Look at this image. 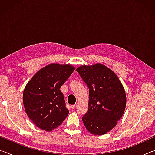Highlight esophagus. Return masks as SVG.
I'll return each mask as SVG.
<instances>
[{
	"instance_id": "1",
	"label": "esophagus",
	"mask_w": 155,
	"mask_h": 155,
	"mask_svg": "<svg viewBox=\"0 0 155 155\" xmlns=\"http://www.w3.org/2000/svg\"><path fill=\"white\" fill-rule=\"evenodd\" d=\"M77 104H72V105L70 106V107H71V108H72V109H76V108H77Z\"/></svg>"
}]
</instances>
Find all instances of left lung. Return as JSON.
Masks as SVG:
<instances>
[{
  "mask_svg": "<svg viewBox=\"0 0 155 155\" xmlns=\"http://www.w3.org/2000/svg\"><path fill=\"white\" fill-rule=\"evenodd\" d=\"M89 88L88 111L82 120L89 132L104 135L115 127L124 114L127 97L117 75L101 64L76 69Z\"/></svg>",
  "mask_w": 155,
  "mask_h": 155,
  "instance_id": "obj_1",
  "label": "left lung"
}]
</instances>
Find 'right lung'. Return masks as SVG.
<instances>
[{
    "label": "right lung",
    "mask_w": 155,
    "mask_h": 155,
    "mask_svg": "<svg viewBox=\"0 0 155 155\" xmlns=\"http://www.w3.org/2000/svg\"><path fill=\"white\" fill-rule=\"evenodd\" d=\"M70 65L52 64L41 68L23 92V104L30 120L38 128L51 131L62 124L69 111L59 90L72 72Z\"/></svg>",
    "instance_id": "1"
}]
</instances>
